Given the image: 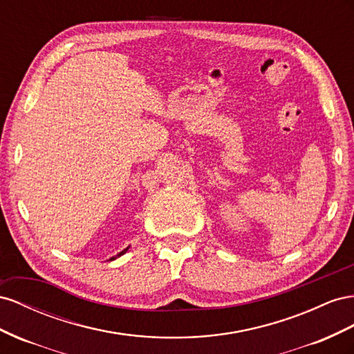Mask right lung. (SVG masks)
I'll list each match as a JSON object with an SVG mask.
<instances>
[{"instance_id":"1","label":"right lung","mask_w":354,"mask_h":354,"mask_svg":"<svg viewBox=\"0 0 354 354\" xmlns=\"http://www.w3.org/2000/svg\"><path fill=\"white\" fill-rule=\"evenodd\" d=\"M127 249H129V248H127ZM127 249H124V250H121V252H120V254H118L117 257H120V255H123V254H124V252H127ZM117 257H114V258H111V259H115Z\"/></svg>"}]
</instances>
